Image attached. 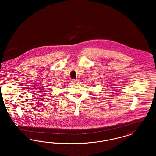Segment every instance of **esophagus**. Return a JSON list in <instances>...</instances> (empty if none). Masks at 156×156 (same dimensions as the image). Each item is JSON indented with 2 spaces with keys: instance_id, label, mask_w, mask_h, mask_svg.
Returning <instances> with one entry per match:
<instances>
[{
  "instance_id": "esophagus-1",
  "label": "esophagus",
  "mask_w": 156,
  "mask_h": 156,
  "mask_svg": "<svg viewBox=\"0 0 156 156\" xmlns=\"http://www.w3.org/2000/svg\"><path fill=\"white\" fill-rule=\"evenodd\" d=\"M71 83H73V84H74V83H76V82H77V80H71Z\"/></svg>"
}]
</instances>
